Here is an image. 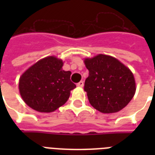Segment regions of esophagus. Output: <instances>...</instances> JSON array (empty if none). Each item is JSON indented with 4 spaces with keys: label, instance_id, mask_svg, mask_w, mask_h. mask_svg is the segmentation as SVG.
<instances>
[{
    "label": "esophagus",
    "instance_id": "34e87169",
    "mask_svg": "<svg viewBox=\"0 0 155 155\" xmlns=\"http://www.w3.org/2000/svg\"><path fill=\"white\" fill-rule=\"evenodd\" d=\"M77 85L80 87H82L83 86H84V81H81L80 82H78V84H77Z\"/></svg>",
    "mask_w": 155,
    "mask_h": 155
}]
</instances>
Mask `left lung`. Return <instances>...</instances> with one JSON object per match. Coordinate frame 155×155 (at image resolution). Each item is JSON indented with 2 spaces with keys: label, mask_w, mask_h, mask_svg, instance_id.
<instances>
[{
  "label": "left lung",
  "mask_w": 155,
  "mask_h": 155,
  "mask_svg": "<svg viewBox=\"0 0 155 155\" xmlns=\"http://www.w3.org/2000/svg\"><path fill=\"white\" fill-rule=\"evenodd\" d=\"M89 71L84 82L90 104L102 113H113L124 109L136 91L131 71L117 59L98 54L84 60Z\"/></svg>",
  "instance_id": "obj_1"
}]
</instances>
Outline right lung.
I'll return each mask as SVG.
<instances>
[{"label":"right lung","mask_w":155,"mask_h":155,"mask_svg":"<svg viewBox=\"0 0 155 155\" xmlns=\"http://www.w3.org/2000/svg\"><path fill=\"white\" fill-rule=\"evenodd\" d=\"M62 60L43 58L30 67L19 80L21 98L31 109L52 113L68 100L76 85L71 81V71L62 70Z\"/></svg>","instance_id":"obj_1"}]
</instances>
